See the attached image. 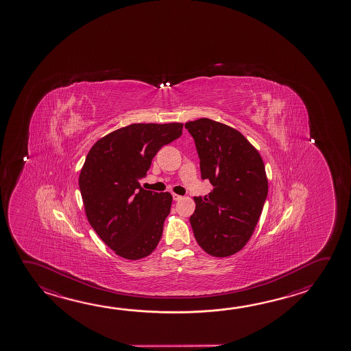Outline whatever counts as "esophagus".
<instances>
[{
  "label": "esophagus",
  "instance_id": "1",
  "mask_svg": "<svg viewBox=\"0 0 351 351\" xmlns=\"http://www.w3.org/2000/svg\"><path fill=\"white\" fill-rule=\"evenodd\" d=\"M181 198H182V196H180V195H176V193H173V201H180Z\"/></svg>",
  "mask_w": 351,
  "mask_h": 351
}]
</instances>
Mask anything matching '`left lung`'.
Masks as SVG:
<instances>
[{
    "label": "left lung",
    "mask_w": 351,
    "mask_h": 351,
    "mask_svg": "<svg viewBox=\"0 0 351 351\" xmlns=\"http://www.w3.org/2000/svg\"><path fill=\"white\" fill-rule=\"evenodd\" d=\"M199 158L201 178L213 191L195 197L190 217L198 245L226 258L239 252L250 239L267 197L264 161L240 132L208 118L187 122Z\"/></svg>",
    "instance_id": "1"
}]
</instances>
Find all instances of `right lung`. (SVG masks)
Wrapping results in <instances>:
<instances>
[{
    "label": "right lung",
    "instance_id": "obj_1",
    "mask_svg": "<svg viewBox=\"0 0 351 351\" xmlns=\"http://www.w3.org/2000/svg\"><path fill=\"white\" fill-rule=\"evenodd\" d=\"M182 125L130 124L101 138L87 154L79 178L87 219L122 258H145L160 241L173 197L143 190L139 180L156 153L181 136Z\"/></svg>",
    "mask_w": 351,
    "mask_h": 351
}]
</instances>
